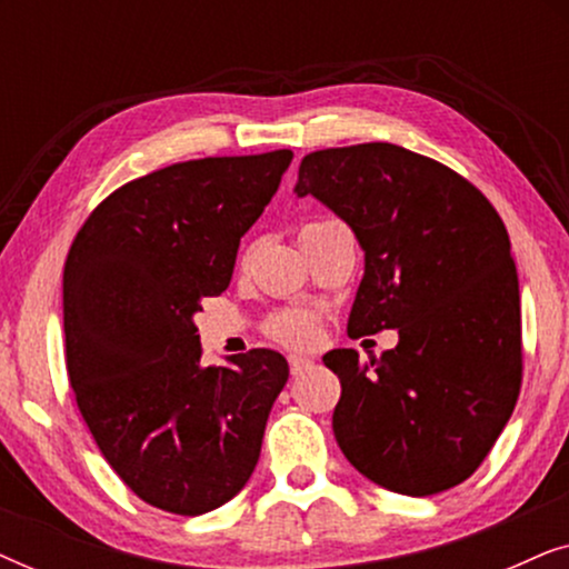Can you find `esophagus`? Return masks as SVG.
Masks as SVG:
<instances>
[{
    "instance_id": "esophagus-1",
    "label": "esophagus",
    "mask_w": 569,
    "mask_h": 569,
    "mask_svg": "<svg viewBox=\"0 0 569 569\" xmlns=\"http://www.w3.org/2000/svg\"><path fill=\"white\" fill-rule=\"evenodd\" d=\"M287 362H290L292 376H302V372H308V370L316 368V362L310 360V357H306V355H290V357H287Z\"/></svg>"
}]
</instances>
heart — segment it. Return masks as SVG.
Segmentation results:
<instances>
[{
	"label": "heart",
	"mask_w": 569,
	"mask_h": 569,
	"mask_svg": "<svg viewBox=\"0 0 569 569\" xmlns=\"http://www.w3.org/2000/svg\"><path fill=\"white\" fill-rule=\"evenodd\" d=\"M271 337H277L284 345H310L316 339V318L308 313H284L277 316L269 326Z\"/></svg>",
	"instance_id": "heart-1"
}]
</instances>
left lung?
<instances>
[{
	"label": "left lung",
	"instance_id": "obj_1",
	"mask_svg": "<svg viewBox=\"0 0 569 569\" xmlns=\"http://www.w3.org/2000/svg\"><path fill=\"white\" fill-rule=\"evenodd\" d=\"M292 191L329 207L365 251L349 337L399 331L368 368L355 349L323 355L341 380V453L399 495L461 485L520 391V290L500 214L466 178L388 142L306 154Z\"/></svg>",
	"mask_w": 569,
	"mask_h": 569
}]
</instances>
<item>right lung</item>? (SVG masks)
Returning <instances> with one entry per match:
<instances>
[{
    "label": "right lung",
    "instance_id": "1",
    "mask_svg": "<svg viewBox=\"0 0 569 569\" xmlns=\"http://www.w3.org/2000/svg\"><path fill=\"white\" fill-rule=\"evenodd\" d=\"M292 152L176 162L113 191L64 263L67 372L100 453L131 492L201 516L251 479L290 368L274 349L204 368L193 316L228 290L240 238Z\"/></svg>",
    "mask_w": 569,
    "mask_h": 569
}]
</instances>
